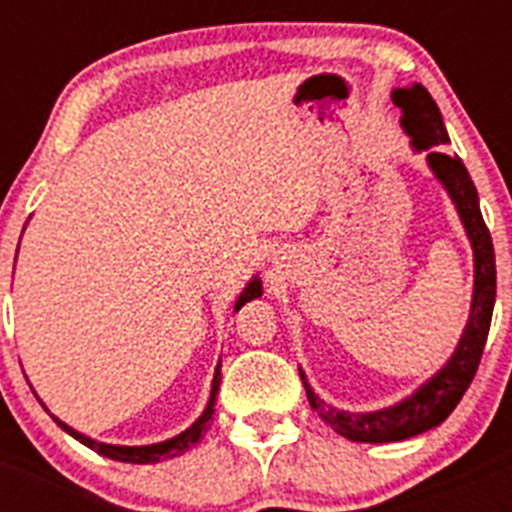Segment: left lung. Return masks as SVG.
I'll use <instances>...</instances> for the list:
<instances>
[{"instance_id":"1","label":"left lung","mask_w":512,"mask_h":512,"mask_svg":"<svg viewBox=\"0 0 512 512\" xmlns=\"http://www.w3.org/2000/svg\"><path fill=\"white\" fill-rule=\"evenodd\" d=\"M392 102L402 112L400 125L410 138L413 151H425L428 169L433 171V176L441 182V187L446 189V194L454 202L456 215H459L464 233L469 238V246H472L474 289L467 325L461 330L454 354L449 356V361L433 377L425 379L418 390L410 392L408 397H402L400 402H395L390 408L372 410V413L333 408V405H328V402L315 395L305 372L300 369L310 408L338 436L356 443L405 441V438L431 431V428H436V425H441L443 420L449 418L461 397H464V392L469 390L474 374H477L479 359H482V351H485L487 333H490L492 307H495V248H492L490 230H487L485 220H482L477 187H474L464 161L459 156H449V153L436 148L449 143V133H446L438 104L433 102V97L423 84L392 89Z\"/></svg>"}]
</instances>
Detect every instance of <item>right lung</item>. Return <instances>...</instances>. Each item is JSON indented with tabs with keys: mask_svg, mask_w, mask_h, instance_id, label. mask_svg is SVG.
<instances>
[{
	"mask_svg": "<svg viewBox=\"0 0 512 512\" xmlns=\"http://www.w3.org/2000/svg\"><path fill=\"white\" fill-rule=\"evenodd\" d=\"M264 295V287H261V279L253 277L251 282L243 287V292L238 295V300H235L233 305V312L241 310L246 302L256 300V297ZM220 361H217L215 366V374H212V390H210V400H207L205 410H202V415L197 420H194L192 425H189L187 431H182L179 436L174 438H166V441H158V443H148V446H117V443H102V441H94V438L84 436V433H79L76 428H71V425H66L63 420H58L56 415L51 413V418L56 420L58 425H61L63 431L69 433V436H74L76 441L84 443V446H89L92 451H97V454L107 456V459H115V461H128V464H158V461H166V459H176V456H182L184 451H189L192 446H197V443L202 441V436L207 433V423H210V418L215 415V402H217V390H220ZM43 405V402H40ZM48 410V408H45Z\"/></svg>",
	"mask_w": 512,
	"mask_h": 512,
	"instance_id": "right-lung-1",
	"label": "right lung"
}]
</instances>
